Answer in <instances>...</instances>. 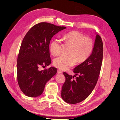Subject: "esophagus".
<instances>
[{
	"instance_id": "1",
	"label": "esophagus",
	"mask_w": 120,
	"mask_h": 120,
	"mask_svg": "<svg viewBox=\"0 0 120 120\" xmlns=\"http://www.w3.org/2000/svg\"><path fill=\"white\" fill-rule=\"evenodd\" d=\"M57 73L58 74H62V71L61 70H60V69H58L57 70Z\"/></svg>"
}]
</instances>
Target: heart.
<instances>
[{"label":"heart","mask_w":120,"mask_h":120,"mask_svg":"<svg viewBox=\"0 0 120 120\" xmlns=\"http://www.w3.org/2000/svg\"><path fill=\"white\" fill-rule=\"evenodd\" d=\"M64 42L72 45L69 56H61L56 58L54 64L60 69L66 70L75 65L78 62L82 63L90 56L94 48L93 40L85 37L83 34L77 31L68 32L64 36ZM50 52L53 56L61 54V42L58 38L54 39L50 45Z\"/></svg>","instance_id":"b5f03b06"}]
</instances>
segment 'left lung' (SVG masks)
Segmentation results:
<instances>
[{
    "label": "left lung",
    "instance_id": "8db88e82",
    "mask_svg": "<svg viewBox=\"0 0 120 120\" xmlns=\"http://www.w3.org/2000/svg\"><path fill=\"white\" fill-rule=\"evenodd\" d=\"M103 51L101 38L97 34L92 54L86 60L74 68L73 72L75 75L72 76L65 72L63 73L65 81L62 86L61 97L67 103H79L91 94L100 75ZM78 75L76 77V75Z\"/></svg>",
    "mask_w": 120,
    "mask_h": 120
}]
</instances>
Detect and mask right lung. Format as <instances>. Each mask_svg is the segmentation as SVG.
Returning a JSON list of instances; mask_svg holds the SVG:
<instances>
[{
	"mask_svg": "<svg viewBox=\"0 0 120 120\" xmlns=\"http://www.w3.org/2000/svg\"><path fill=\"white\" fill-rule=\"evenodd\" d=\"M65 28L41 22L32 27L23 38L17 60V79L21 90L27 96L40 95L47 82L56 74L55 67L42 71L38 68L51 64L50 40L56 34Z\"/></svg>",
	"mask_w": 120,
	"mask_h": 120,
	"instance_id": "1",
	"label": "right lung"
}]
</instances>
